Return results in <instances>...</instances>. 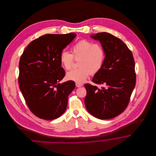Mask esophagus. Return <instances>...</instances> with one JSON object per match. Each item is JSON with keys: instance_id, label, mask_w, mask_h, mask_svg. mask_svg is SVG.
Returning <instances> with one entry per match:
<instances>
[{"instance_id": "esophagus-1", "label": "esophagus", "mask_w": 156, "mask_h": 156, "mask_svg": "<svg viewBox=\"0 0 156 156\" xmlns=\"http://www.w3.org/2000/svg\"><path fill=\"white\" fill-rule=\"evenodd\" d=\"M75 85H76V87H80L83 86V85H82V83H76Z\"/></svg>"}]
</instances>
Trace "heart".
Returning a JSON list of instances; mask_svg holds the SVG:
<instances>
[{"label":"heart","mask_w":156,"mask_h":156,"mask_svg":"<svg viewBox=\"0 0 156 156\" xmlns=\"http://www.w3.org/2000/svg\"><path fill=\"white\" fill-rule=\"evenodd\" d=\"M72 54L63 51L60 55L61 65L66 70H69L73 66L74 59L78 60L80 68L68 72L66 78L69 81L81 83L88 78L90 73L96 74L104 66L105 51L104 47L99 43L83 39L71 48Z\"/></svg>","instance_id":"obj_1"}]
</instances>
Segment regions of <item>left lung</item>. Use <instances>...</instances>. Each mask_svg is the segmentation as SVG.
I'll return each mask as SVG.
<instances>
[{
  "mask_svg": "<svg viewBox=\"0 0 156 156\" xmlns=\"http://www.w3.org/2000/svg\"><path fill=\"white\" fill-rule=\"evenodd\" d=\"M99 40L105 51L101 69L92 81L102 85L101 89L85 84V104L89 113L100 119H109L126 109L136 85L135 63L132 51L120 38L102 32L91 36Z\"/></svg>",
  "mask_w": 156,
  "mask_h": 156,
  "instance_id": "obj_1",
  "label": "left lung"
}]
</instances>
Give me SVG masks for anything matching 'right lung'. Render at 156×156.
<instances>
[{"instance_id": "right-lung-1", "label": "right lung", "mask_w": 156, "mask_h": 156, "mask_svg": "<svg viewBox=\"0 0 156 156\" xmlns=\"http://www.w3.org/2000/svg\"><path fill=\"white\" fill-rule=\"evenodd\" d=\"M75 33L47 34L30 43L19 61V88L30 111L40 119L53 120L66 110L74 81L58 83L66 75L60 55Z\"/></svg>"}]
</instances>
